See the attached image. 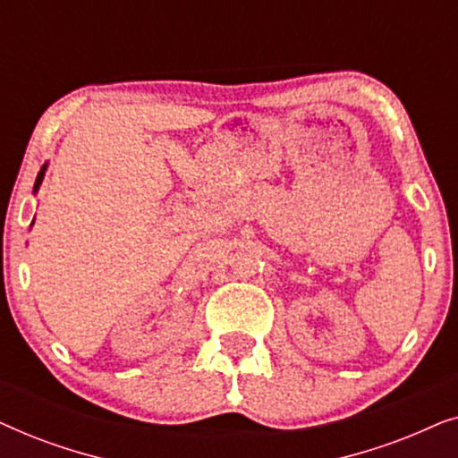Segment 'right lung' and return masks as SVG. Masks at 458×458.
Returning a JSON list of instances; mask_svg holds the SVG:
<instances>
[{"label":"right lung","mask_w":458,"mask_h":458,"mask_svg":"<svg viewBox=\"0 0 458 458\" xmlns=\"http://www.w3.org/2000/svg\"><path fill=\"white\" fill-rule=\"evenodd\" d=\"M46 171H47V162H46V165H43V166H41V171H39V174H37V179H35V187H33V193H37V191H39V185H41V181H43V177H46ZM30 225H33V223H30Z\"/></svg>","instance_id":"1"}]
</instances>
